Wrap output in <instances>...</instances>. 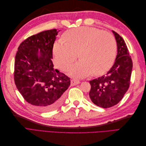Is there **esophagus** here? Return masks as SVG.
Returning <instances> with one entry per match:
<instances>
[{"label":"esophagus","instance_id":"1","mask_svg":"<svg viewBox=\"0 0 146 146\" xmlns=\"http://www.w3.org/2000/svg\"><path fill=\"white\" fill-rule=\"evenodd\" d=\"M79 83H80V82H79V80H78L77 79H72V80L70 81V85H71V86L76 85Z\"/></svg>","mask_w":146,"mask_h":146}]
</instances>
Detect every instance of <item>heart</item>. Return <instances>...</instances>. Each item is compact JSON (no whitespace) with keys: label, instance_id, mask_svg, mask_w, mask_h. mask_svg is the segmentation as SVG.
I'll list each match as a JSON object with an SVG mask.
<instances>
[{"label":"heart","instance_id":"heart-1","mask_svg":"<svg viewBox=\"0 0 146 146\" xmlns=\"http://www.w3.org/2000/svg\"><path fill=\"white\" fill-rule=\"evenodd\" d=\"M63 42L54 43V60L59 69L66 71L77 58L80 61L69 70L70 76L84 77L92 73L100 76L111 68L116 55V43L113 35L101 30L81 27L69 30Z\"/></svg>","mask_w":146,"mask_h":146}]
</instances>
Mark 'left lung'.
Segmentation results:
<instances>
[{
    "mask_svg": "<svg viewBox=\"0 0 146 146\" xmlns=\"http://www.w3.org/2000/svg\"><path fill=\"white\" fill-rule=\"evenodd\" d=\"M117 43V55L111 68L104 76L90 81L91 100L99 107L107 108L120 102L130 85L133 63L126 44L112 30Z\"/></svg>",
    "mask_w": 146,
    "mask_h": 146,
    "instance_id": "obj_1",
    "label": "left lung"
}]
</instances>
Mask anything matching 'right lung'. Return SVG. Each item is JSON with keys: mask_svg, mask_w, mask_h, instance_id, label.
Returning a JSON list of instances; mask_svg holds the SVG:
<instances>
[{"mask_svg": "<svg viewBox=\"0 0 146 146\" xmlns=\"http://www.w3.org/2000/svg\"><path fill=\"white\" fill-rule=\"evenodd\" d=\"M60 30L43 31L29 37L15 56V82L24 99L36 110L58 108L70 86V78L54 68L52 48Z\"/></svg>", "mask_w": 146, "mask_h": 146, "instance_id": "1", "label": "right lung"}]
</instances>
